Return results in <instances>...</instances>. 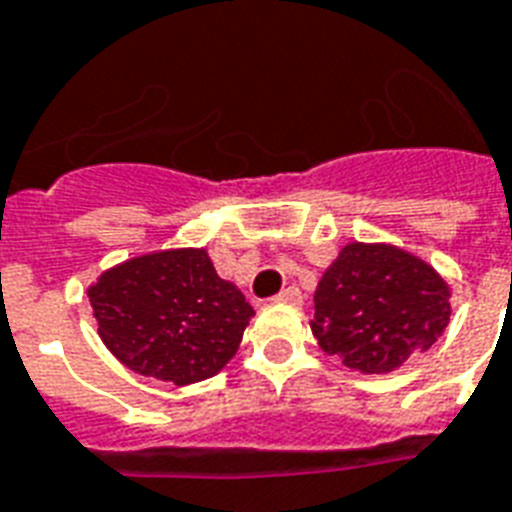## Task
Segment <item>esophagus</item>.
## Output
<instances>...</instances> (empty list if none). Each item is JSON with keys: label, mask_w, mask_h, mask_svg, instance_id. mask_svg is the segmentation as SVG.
I'll return each mask as SVG.
<instances>
[{"label": "esophagus", "mask_w": 512, "mask_h": 512, "mask_svg": "<svg viewBox=\"0 0 512 512\" xmlns=\"http://www.w3.org/2000/svg\"><path fill=\"white\" fill-rule=\"evenodd\" d=\"M276 303H289V305H300L303 303V292L297 287H287V289H281L279 295L273 297Z\"/></svg>", "instance_id": "esophagus-1"}]
</instances>
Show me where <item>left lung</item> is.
Segmentation results:
<instances>
[{
	"label": "left lung",
	"mask_w": 512,
	"mask_h": 512,
	"mask_svg": "<svg viewBox=\"0 0 512 512\" xmlns=\"http://www.w3.org/2000/svg\"><path fill=\"white\" fill-rule=\"evenodd\" d=\"M449 295V284L422 257L396 244L350 241L321 276L311 332L353 372H396L444 332Z\"/></svg>",
	"instance_id": "obj_1"
}]
</instances>
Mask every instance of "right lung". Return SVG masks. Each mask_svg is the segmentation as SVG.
<instances>
[{
	"mask_svg": "<svg viewBox=\"0 0 512 512\" xmlns=\"http://www.w3.org/2000/svg\"><path fill=\"white\" fill-rule=\"evenodd\" d=\"M98 335L127 369L191 385L215 377L255 316L207 249H162L108 268L87 289Z\"/></svg>",
	"mask_w": 512,
	"mask_h": 512,
	"instance_id": "1",
	"label": "right lung"
}]
</instances>
